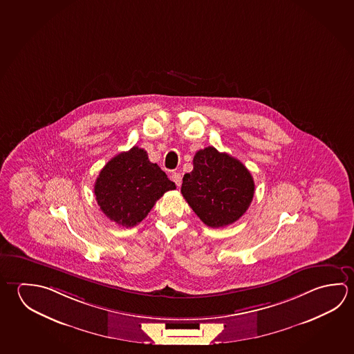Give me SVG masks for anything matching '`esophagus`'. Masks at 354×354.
I'll return each instance as SVG.
<instances>
[{"label": "esophagus", "mask_w": 354, "mask_h": 354, "mask_svg": "<svg viewBox=\"0 0 354 354\" xmlns=\"http://www.w3.org/2000/svg\"><path fill=\"white\" fill-rule=\"evenodd\" d=\"M171 179H173V181L176 184V186L181 185L183 178H181V174H180V173H173V174H171Z\"/></svg>", "instance_id": "1"}]
</instances>
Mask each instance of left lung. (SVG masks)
Instances as JSON below:
<instances>
[{
	"label": "left lung",
	"mask_w": 354,
	"mask_h": 354,
	"mask_svg": "<svg viewBox=\"0 0 354 354\" xmlns=\"http://www.w3.org/2000/svg\"><path fill=\"white\" fill-rule=\"evenodd\" d=\"M194 169L184 175L181 194L200 220L210 227L237 221L252 201V175L240 160L214 147L198 150Z\"/></svg>",
	"instance_id": "8db88e82"
}]
</instances>
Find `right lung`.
<instances>
[{"mask_svg": "<svg viewBox=\"0 0 354 354\" xmlns=\"http://www.w3.org/2000/svg\"><path fill=\"white\" fill-rule=\"evenodd\" d=\"M176 189L145 150L133 147L112 158L100 170L94 194L100 210L109 220L133 227L147 217L156 200Z\"/></svg>", "mask_w": 354, "mask_h": 354, "instance_id": "right-lung-1", "label": "right lung"}]
</instances>
